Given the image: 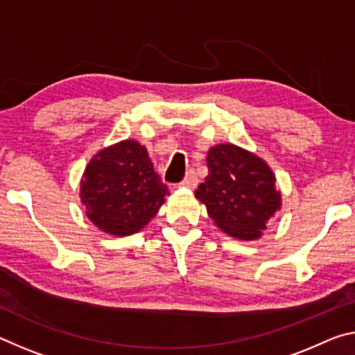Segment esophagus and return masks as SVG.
I'll list each match as a JSON object with an SVG mask.
<instances>
[{
	"mask_svg": "<svg viewBox=\"0 0 355 355\" xmlns=\"http://www.w3.org/2000/svg\"><path fill=\"white\" fill-rule=\"evenodd\" d=\"M197 183H199V178H197L196 172L194 171H189L188 173H186V177L183 178V182L180 183V186L182 188H189V189H194Z\"/></svg>",
	"mask_w": 355,
	"mask_h": 355,
	"instance_id": "esophagus-1",
	"label": "esophagus"
}]
</instances>
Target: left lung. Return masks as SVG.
Listing matches in <instances>:
<instances>
[{"mask_svg":"<svg viewBox=\"0 0 355 355\" xmlns=\"http://www.w3.org/2000/svg\"><path fill=\"white\" fill-rule=\"evenodd\" d=\"M208 177L196 191L222 232L241 241L261 238L282 208L275 175L260 156L235 144H218L207 153Z\"/></svg>","mask_w":355,"mask_h":355,"instance_id":"obj_1","label":"left lung"}]
</instances>
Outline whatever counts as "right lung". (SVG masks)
Listing matches in <instances>:
<instances>
[{"instance_id": "1", "label": "right lung", "mask_w": 355, "mask_h": 355, "mask_svg": "<svg viewBox=\"0 0 355 355\" xmlns=\"http://www.w3.org/2000/svg\"><path fill=\"white\" fill-rule=\"evenodd\" d=\"M166 196L147 148L125 139L100 150L84 169L80 197L86 216L111 236L137 233L155 218Z\"/></svg>"}]
</instances>
